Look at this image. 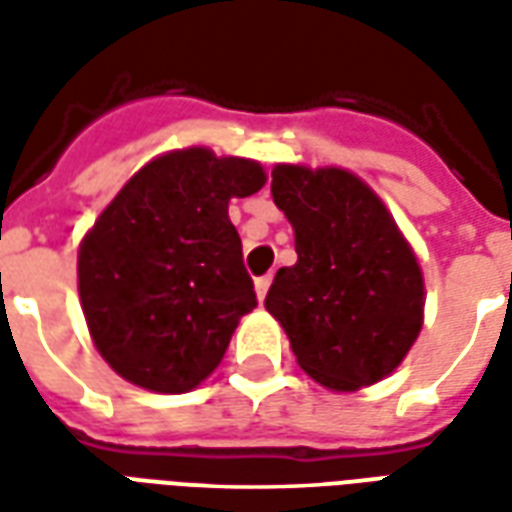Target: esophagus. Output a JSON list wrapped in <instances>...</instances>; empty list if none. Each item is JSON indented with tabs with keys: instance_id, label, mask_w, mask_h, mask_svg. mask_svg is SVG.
Masks as SVG:
<instances>
[{
	"instance_id": "obj_1",
	"label": "esophagus",
	"mask_w": 512,
	"mask_h": 512,
	"mask_svg": "<svg viewBox=\"0 0 512 512\" xmlns=\"http://www.w3.org/2000/svg\"><path fill=\"white\" fill-rule=\"evenodd\" d=\"M268 288H271V277H257L255 279V293H257V299L263 301L266 299V293H268Z\"/></svg>"
}]
</instances>
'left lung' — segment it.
I'll use <instances>...</instances> for the list:
<instances>
[{"instance_id":"1","label":"left lung","mask_w":512,"mask_h":512,"mask_svg":"<svg viewBox=\"0 0 512 512\" xmlns=\"http://www.w3.org/2000/svg\"><path fill=\"white\" fill-rule=\"evenodd\" d=\"M271 194L296 233L266 310L310 378L356 392L395 370L422 329L425 282L414 249L376 191L340 167L277 164Z\"/></svg>"}]
</instances>
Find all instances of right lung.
Returning <instances> with one entry per match:
<instances>
[{"label":"right lung","mask_w":512,"mask_h":512,"mask_svg":"<svg viewBox=\"0 0 512 512\" xmlns=\"http://www.w3.org/2000/svg\"><path fill=\"white\" fill-rule=\"evenodd\" d=\"M263 183L252 158L186 147L147 161L95 219L79 246V299L117 376L180 395L219 367L257 307L227 205Z\"/></svg>","instance_id":"right-lung-1"}]
</instances>
